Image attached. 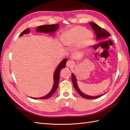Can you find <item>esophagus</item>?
Listing matches in <instances>:
<instances>
[{
	"label": "esophagus",
	"mask_w": 130,
	"mask_h": 130,
	"mask_svg": "<svg viewBox=\"0 0 130 130\" xmlns=\"http://www.w3.org/2000/svg\"><path fill=\"white\" fill-rule=\"evenodd\" d=\"M74 65V62L71 60H68L67 62V66L68 67H73Z\"/></svg>",
	"instance_id": "esophagus-1"
}]
</instances>
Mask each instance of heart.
Segmentation results:
<instances>
[{
  "label": "heart",
  "mask_w": 130,
  "mask_h": 130,
  "mask_svg": "<svg viewBox=\"0 0 130 130\" xmlns=\"http://www.w3.org/2000/svg\"><path fill=\"white\" fill-rule=\"evenodd\" d=\"M92 38V32L87 31L85 27L76 26L65 32L62 40L63 43L67 46H74L80 44L85 47L89 45Z\"/></svg>",
  "instance_id": "1"
}]
</instances>
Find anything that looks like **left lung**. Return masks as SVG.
<instances>
[{
	"label": "left lung",
	"mask_w": 130,
	"mask_h": 130,
	"mask_svg": "<svg viewBox=\"0 0 130 130\" xmlns=\"http://www.w3.org/2000/svg\"><path fill=\"white\" fill-rule=\"evenodd\" d=\"M89 24L95 33V34L96 35V40H101L104 39V38H106L111 36V34H110L108 32L106 31L105 29L101 28V27L98 26L96 24L93 22H89ZM71 75H72L71 78H72V82L74 85V87L75 88L76 90L78 92V93L82 96L83 98H85V99H92L98 98L99 97H100V96H101L102 95H101L99 96H93L88 95L85 94L84 93H83L80 91V90L79 89L78 85H77L76 79L75 76L73 74H71Z\"/></svg>",
	"instance_id": "obj_1"
}]
</instances>
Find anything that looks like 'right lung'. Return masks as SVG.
Instances as JSON below:
<instances>
[{
	"label": "right lung",
	"instance_id": "add662e5",
	"mask_svg": "<svg viewBox=\"0 0 130 130\" xmlns=\"http://www.w3.org/2000/svg\"><path fill=\"white\" fill-rule=\"evenodd\" d=\"M59 27V24H51V25H48V24H46V25H43L41 26H38L37 28L36 32H43V33H47V34H48V33H52L56 31ZM30 31L29 28H27L26 29L24 30V31L21 33L19 35V36H22L23 35L26 34H29ZM68 59H64L61 62H60L59 66L57 67L56 69L55 70L54 74V83L53 87H52L51 90L50 92L48 94H47L46 95L43 96V97L41 98H32L35 99H46L49 98L50 97L54 94V93L56 92L57 88L58 87V85H59V79H60V71L62 68H63L65 67L66 63H67Z\"/></svg>",
	"mask_w": 130,
	"mask_h": 130
}]
</instances>
